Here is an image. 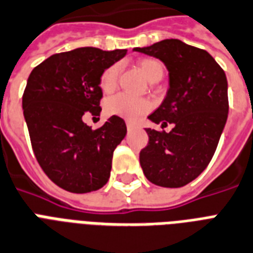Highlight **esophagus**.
Masks as SVG:
<instances>
[{"label": "esophagus", "mask_w": 253, "mask_h": 253, "mask_svg": "<svg viewBox=\"0 0 253 253\" xmlns=\"http://www.w3.org/2000/svg\"><path fill=\"white\" fill-rule=\"evenodd\" d=\"M136 126L137 125L134 124V123H132V121H126V129H128V130H132V129H134Z\"/></svg>", "instance_id": "1"}]
</instances>
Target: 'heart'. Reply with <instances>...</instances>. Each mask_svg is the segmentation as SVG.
Instances as JSON below:
<instances>
[{
    "instance_id": "heart-1",
    "label": "heart",
    "mask_w": 253,
    "mask_h": 253,
    "mask_svg": "<svg viewBox=\"0 0 253 253\" xmlns=\"http://www.w3.org/2000/svg\"><path fill=\"white\" fill-rule=\"evenodd\" d=\"M141 72L149 82H158L164 75V66L160 60L153 58H145L138 62ZM120 72L119 64H112L101 72L99 85L101 91L111 92L117 84ZM150 109V101L144 97H134L126 93H117L105 101V112L111 116L124 117L126 120H136Z\"/></svg>"
}]
</instances>
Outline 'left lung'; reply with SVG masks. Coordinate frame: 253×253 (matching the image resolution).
Returning <instances> with one entry per match:
<instances>
[{"mask_svg": "<svg viewBox=\"0 0 253 253\" xmlns=\"http://www.w3.org/2000/svg\"><path fill=\"white\" fill-rule=\"evenodd\" d=\"M134 51L156 56L169 70V91L149 119L169 133L146 129L140 152L145 177L162 187H182L206 169L228 116L227 78L212 56L179 39H165Z\"/></svg>", "mask_w": 253, "mask_h": 253, "instance_id": "left-lung-1", "label": "left lung"}]
</instances>
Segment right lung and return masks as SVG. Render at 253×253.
I'll use <instances>...</instances> for the list:
<instances>
[{
    "label": "right lung",
    "instance_id": "obj_1",
    "mask_svg": "<svg viewBox=\"0 0 253 253\" xmlns=\"http://www.w3.org/2000/svg\"><path fill=\"white\" fill-rule=\"evenodd\" d=\"M125 54L80 47L54 54L29 75L22 107L33 152L47 177L70 193L95 191L108 182L125 121L112 116L91 129L83 116L100 115V75Z\"/></svg>",
    "mask_w": 253,
    "mask_h": 253
}]
</instances>
